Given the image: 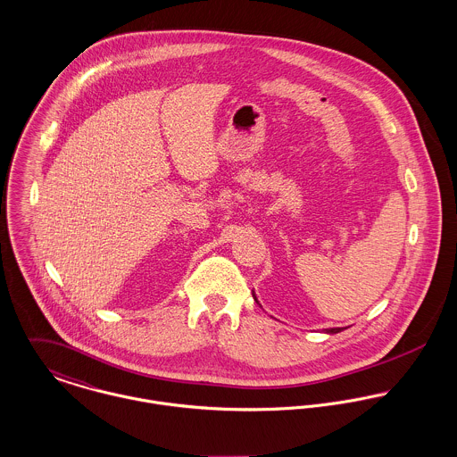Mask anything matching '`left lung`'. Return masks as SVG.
<instances>
[{
    "label": "left lung",
    "instance_id": "left-lung-1",
    "mask_svg": "<svg viewBox=\"0 0 457 457\" xmlns=\"http://www.w3.org/2000/svg\"><path fill=\"white\" fill-rule=\"evenodd\" d=\"M339 330H341V328H327V332H328V334H337Z\"/></svg>",
    "mask_w": 457,
    "mask_h": 457
}]
</instances>
